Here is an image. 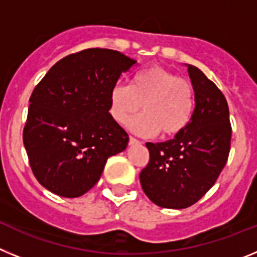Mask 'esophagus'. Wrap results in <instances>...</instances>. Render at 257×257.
<instances>
[{"mask_svg":"<svg viewBox=\"0 0 257 257\" xmlns=\"http://www.w3.org/2000/svg\"><path fill=\"white\" fill-rule=\"evenodd\" d=\"M128 144H130V145H139V144H142V143H140L138 139H135V138H133V136H130V139H128Z\"/></svg>","mask_w":257,"mask_h":257,"instance_id":"34e87169","label":"esophagus"}]
</instances>
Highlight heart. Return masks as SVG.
Masks as SVG:
<instances>
[{"label":"heart","mask_w":257,"mask_h":257,"mask_svg":"<svg viewBox=\"0 0 257 257\" xmlns=\"http://www.w3.org/2000/svg\"><path fill=\"white\" fill-rule=\"evenodd\" d=\"M142 106L144 112L130 118L127 128L151 138L162 131L174 136L185 130L194 112V90L189 81L154 65L136 72L131 85L115 83L109 92V113L117 123Z\"/></svg>","instance_id":"1"}]
</instances>
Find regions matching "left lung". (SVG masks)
I'll list each match as a JSON object with an SVG mask.
<instances>
[{"label": "left lung", "mask_w": 257, "mask_h": 257, "mask_svg": "<svg viewBox=\"0 0 257 257\" xmlns=\"http://www.w3.org/2000/svg\"><path fill=\"white\" fill-rule=\"evenodd\" d=\"M194 90V112L185 130L162 143H147L151 160L140 184L154 205L181 210L212 188L228 161L231 127L225 97L201 69L185 64Z\"/></svg>", "instance_id": "1"}]
</instances>
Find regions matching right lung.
Returning <instances> with one entry per match:
<instances>
[{
  "label": "right lung",
  "mask_w": 257,
  "mask_h": 257,
  "mask_svg": "<svg viewBox=\"0 0 257 257\" xmlns=\"http://www.w3.org/2000/svg\"><path fill=\"white\" fill-rule=\"evenodd\" d=\"M136 60L87 49L59 60L29 99L23 142L38 183L65 198L91 189L128 135L109 113V92Z\"/></svg>",
  "instance_id": "obj_1"
}]
</instances>
